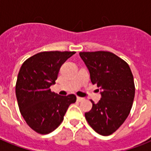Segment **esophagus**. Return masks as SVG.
I'll return each mask as SVG.
<instances>
[{"instance_id":"34e87169","label":"esophagus","mask_w":151,"mask_h":151,"mask_svg":"<svg viewBox=\"0 0 151 151\" xmlns=\"http://www.w3.org/2000/svg\"><path fill=\"white\" fill-rule=\"evenodd\" d=\"M84 98H81V97H77V100L78 101V102H81V101L84 100Z\"/></svg>"}]
</instances>
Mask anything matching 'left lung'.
Here are the masks:
<instances>
[{
	"mask_svg": "<svg viewBox=\"0 0 151 151\" xmlns=\"http://www.w3.org/2000/svg\"><path fill=\"white\" fill-rule=\"evenodd\" d=\"M79 55L102 97L97 103L91 100L92 108L85 113V118L97 133L110 136L124 123L132 106L135 84L131 69L112 52H83Z\"/></svg>",
	"mask_w": 151,
	"mask_h": 151,
	"instance_id": "left-lung-1",
	"label": "left lung"
}]
</instances>
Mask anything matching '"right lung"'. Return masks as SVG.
Returning <instances> with one entry per match:
<instances>
[{
  "label": "right lung",
  "mask_w": 151,
  "mask_h": 151,
  "mask_svg": "<svg viewBox=\"0 0 151 151\" xmlns=\"http://www.w3.org/2000/svg\"><path fill=\"white\" fill-rule=\"evenodd\" d=\"M75 52H42L22 63L15 85V95L20 113L27 124L40 134L57 129L75 95L61 96L52 92L59 69Z\"/></svg>",
  "instance_id": "right-lung-1"
}]
</instances>
